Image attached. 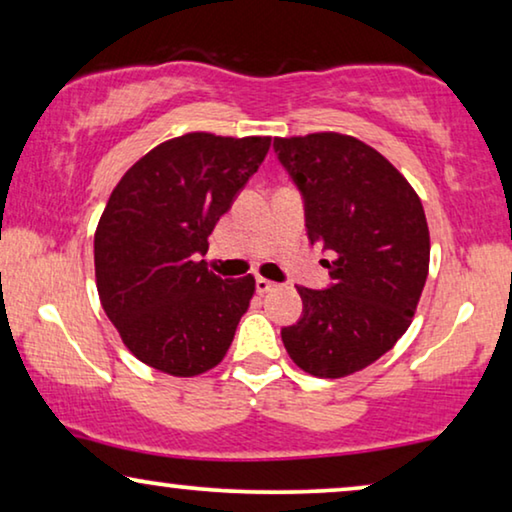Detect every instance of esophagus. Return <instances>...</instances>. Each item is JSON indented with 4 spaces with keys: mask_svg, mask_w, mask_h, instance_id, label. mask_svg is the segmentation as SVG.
Masks as SVG:
<instances>
[{
    "mask_svg": "<svg viewBox=\"0 0 512 512\" xmlns=\"http://www.w3.org/2000/svg\"><path fill=\"white\" fill-rule=\"evenodd\" d=\"M272 289H277L275 282H270V279H265V277H256V291L258 293H270Z\"/></svg>",
    "mask_w": 512,
    "mask_h": 512,
    "instance_id": "obj_1",
    "label": "esophagus"
}]
</instances>
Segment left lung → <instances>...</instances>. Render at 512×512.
I'll return each mask as SVG.
<instances>
[{
	"mask_svg": "<svg viewBox=\"0 0 512 512\" xmlns=\"http://www.w3.org/2000/svg\"><path fill=\"white\" fill-rule=\"evenodd\" d=\"M279 163L305 202L328 289L298 286L303 317L282 328L286 352L314 377L352 375L387 354L408 331L429 275L422 200L373 146L340 132L275 137Z\"/></svg>",
	"mask_w": 512,
	"mask_h": 512,
	"instance_id": "1",
	"label": "left lung"
}]
</instances>
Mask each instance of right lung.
Returning a JSON list of instances; mask_svg holds the SVG:
<instances>
[{
    "mask_svg": "<svg viewBox=\"0 0 512 512\" xmlns=\"http://www.w3.org/2000/svg\"><path fill=\"white\" fill-rule=\"evenodd\" d=\"M268 149L270 137L188 132L139 158L111 193L95 230L97 293L146 366L193 377L226 356L256 279H221L198 258Z\"/></svg>",
    "mask_w": 512,
    "mask_h": 512,
    "instance_id": "add662e5",
    "label": "right lung"
}]
</instances>
